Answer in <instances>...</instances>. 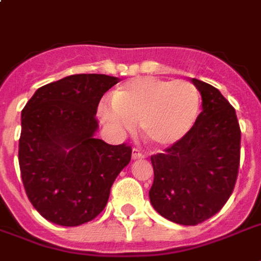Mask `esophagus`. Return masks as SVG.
Returning <instances> with one entry per match:
<instances>
[{
    "instance_id": "obj_1",
    "label": "esophagus",
    "mask_w": 261,
    "mask_h": 261,
    "mask_svg": "<svg viewBox=\"0 0 261 261\" xmlns=\"http://www.w3.org/2000/svg\"><path fill=\"white\" fill-rule=\"evenodd\" d=\"M146 157V154L143 153L141 149H133V160H139V159H145Z\"/></svg>"
}]
</instances>
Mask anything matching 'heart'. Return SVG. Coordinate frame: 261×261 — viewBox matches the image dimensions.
<instances>
[{"instance_id": "heart-1", "label": "heart", "mask_w": 261, "mask_h": 261, "mask_svg": "<svg viewBox=\"0 0 261 261\" xmlns=\"http://www.w3.org/2000/svg\"><path fill=\"white\" fill-rule=\"evenodd\" d=\"M199 114L200 94L194 84L154 77L123 84L112 94V106L98 108L100 119L114 131H133L139 122L143 137L159 147L186 138Z\"/></svg>"}]
</instances>
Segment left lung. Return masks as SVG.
I'll list each match as a JSON object with an SVG mask.
<instances>
[{
  "mask_svg": "<svg viewBox=\"0 0 261 261\" xmlns=\"http://www.w3.org/2000/svg\"><path fill=\"white\" fill-rule=\"evenodd\" d=\"M202 96V112L186 138L151 155V206L164 218L195 226L230 198L240 167L241 130L236 110L210 84L191 80Z\"/></svg>",
  "mask_w": 261,
  "mask_h": 261,
  "instance_id": "obj_1",
  "label": "left lung"
}]
</instances>
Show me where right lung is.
Listing matches in <instances>:
<instances>
[{"mask_svg": "<svg viewBox=\"0 0 261 261\" xmlns=\"http://www.w3.org/2000/svg\"><path fill=\"white\" fill-rule=\"evenodd\" d=\"M119 79L74 74L39 88L21 112L18 164L27 196L42 217L79 226L106 207L131 147L94 137L97 106Z\"/></svg>", "mask_w": 261, "mask_h": 261, "instance_id": "right-lung-1", "label": "right lung"}]
</instances>
